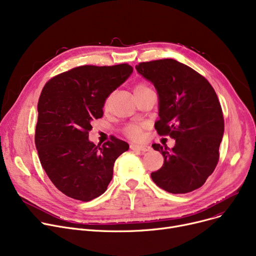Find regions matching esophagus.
<instances>
[{"instance_id":"34e87169","label":"esophagus","mask_w":256,"mask_h":256,"mask_svg":"<svg viewBox=\"0 0 256 256\" xmlns=\"http://www.w3.org/2000/svg\"><path fill=\"white\" fill-rule=\"evenodd\" d=\"M130 150H139V152H150V145H137V144H132L130 145Z\"/></svg>"}]
</instances>
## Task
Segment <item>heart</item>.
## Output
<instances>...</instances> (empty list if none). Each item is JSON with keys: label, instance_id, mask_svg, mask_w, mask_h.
Wrapping results in <instances>:
<instances>
[{"label": "heart", "instance_id": "obj_1", "mask_svg": "<svg viewBox=\"0 0 256 256\" xmlns=\"http://www.w3.org/2000/svg\"><path fill=\"white\" fill-rule=\"evenodd\" d=\"M150 90H152V88L150 87V85H147L146 83H143V82L136 84L135 87H134V93H135V96L136 94H140V93L150 91ZM108 106H109V98L106 100L104 108H108ZM146 126H147V124L144 122H132L124 126V132L130 139H132L134 141H140L144 137V128Z\"/></svg>", "mask_w": 256, "mask_h": 256}]
</instances>
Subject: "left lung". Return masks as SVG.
Here are the masks:
<instances>
[{
    "label": "left lung",
    "instance_id": "left-lung-1",
    "mask_svg": "<svg viewBox=\"0 0 256 256\" xmlns=\"http://www.w3.org/2000/svg\"><path fill=\"white\" fill-rule=\"evenodd\" d=\"M136 70L158 94L154 128L160 136L176 139L171 150L152 144L164 164L152 178L169 193L192 192L204 186L219 160L224 118L217 94L204 76L176 60L141 62Z\"/></svg>",
    "mask_w": 256,
    "mask_h": 256
}]
</instances>
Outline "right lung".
I'll return each instance as SVG.
<instances>
[{"mask_svg":"<svg viewBox=\"0 0 256 256\" xmlns=\"http://www.w3.org/2000/svg\"><path fill=\"white\" fill-rule=\"evenodd\" d=\"M132 72L128 63L83 65L44 85L37 104L35 145L48 178L66 196L87 202L104 194L116 158L128 150L116 137L96 146L88 136L92 121L104 115L106 98Z\"/></svg>","mask_w":256,"mask_h":256,"instance_id":"right-lung-1","label":"right lung"}]
</instances>
